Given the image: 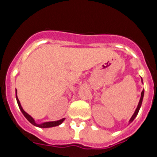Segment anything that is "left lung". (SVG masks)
<instances>
[{"mask_svg":"<svg viewBox=\"0 0 157 157\" xmlns=\"http://www.w3.org/2000/svg\"><path fill=\"white\" fill-rule=\"evenodd\" d=\"M141 82L143 83V81H142V78H141ZM144 90H143L142 92H141V98H140V100H139V103H138V105H137V108H136L135 111H134V113H133V115H132L131 118H130V119H129V123H131V122H133V120H134V118H135L136 117H137V114H138L139 110H140V108H141V103H142L143 97H144Z\"/></svg>","mask_w":157,"mask_h":157,"instance_id":"1","label":"left lung"}]
</instances>
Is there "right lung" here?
I'll list each match as a JSON object with an SVG mask.
<instances>
[{"label": "right lung", "mask_w": 157, "mask_h": 157, "mask_svg": "<svg viewBox=\"0 0 157 157\" xmlns=\"http://www.w3.org/2000/svg\"><path fill=\"white\" fill-rule=\"evenodd\" d=\"M16 101H17V103H18V106H19V107H20L21 112L23 113V114L24 115V117H25V118H27V119H28V121H29V122L32 124V125H34V126H37V127H39V128L54 127V126H59V125H61V124H62V122L65 121V118H62V119L58 120V121H53V122H43V123H41V124L36 123L35 121V119H34V118H32L31 115H29L28 113L25 112L24 109H23V107H22L21 104H20V100H19L18 97H17V91H16Z\"/></svg>", "instance_id": "add662e5"}]
</instances>
